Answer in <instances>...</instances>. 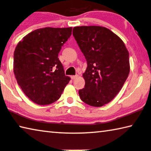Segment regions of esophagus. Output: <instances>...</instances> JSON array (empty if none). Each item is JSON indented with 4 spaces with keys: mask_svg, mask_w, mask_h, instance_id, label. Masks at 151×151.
Masks as SVG:
<instances>
[{
    "mask_svg": "<svg viewBox=\"0 0 151 151\" xmlns=\"http://www.w3.org/2000/svg\"><path fill=\"white\" fill-rule=\"evenodd\" d=\"M78 75H76V76H71V78L72 79V80H74V79H76V78H78Z\"/></svg>",
    "mask_w": 151,
    "mask_h": 151,
    "instance_id": "obj_1",
    "label": "esophagus"
}]
</instances>
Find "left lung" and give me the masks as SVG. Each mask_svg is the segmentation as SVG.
I'll return each mask as SVG.
<instances>
[{"mask_svg": "<svg viewBox=\"0 0 151 151\" xmlns=\"http://www.w3.org/2000/svg\"><path fill=\"white\" fill-rule=\"evenodd\" d=\"M73 35L88 64L80 99L92 106L105 105L119 93L129 75L128 50L122 39L105 27H74Z\"/></svg>", "mask_w": 151, "mask_h": 151, "instance_id": "8db88e82", "label": "left lung"}]
</instances>
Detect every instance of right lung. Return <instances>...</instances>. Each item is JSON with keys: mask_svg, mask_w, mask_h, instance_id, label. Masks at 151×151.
Returning <instances> with one entry per match:
<instances>
[{"mask_svg": "<svg viewBox=\"0 0 151 151\" xmlns=\"http://www.w3.org/2000/svg\"><path fill=\"white\" fill-rule=\"evenodd\" d=\"M72 27H44L30 32L14 51L13 72L24 94L34 103L57 101L71 78L58 55L71 35Z\"/></svg>", "mask_w": 151, "mask_h": 151, "instance_id": "add662e5", "label": "right lung"}]
</instances>
